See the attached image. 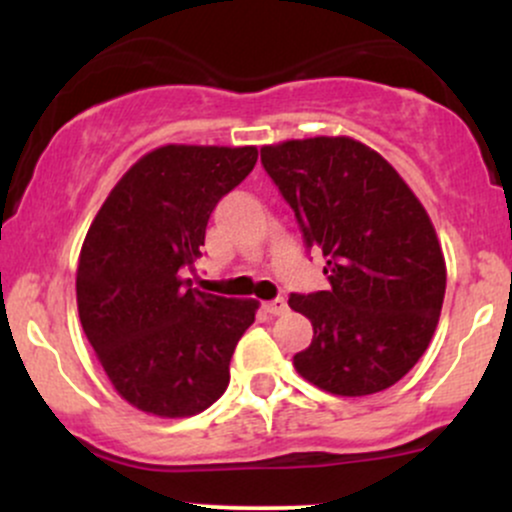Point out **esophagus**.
I'll use <instances>...</instances> for the list:
<instances>
[{
    "instance_id": "esophagus-1",
    "label": "esophagus",
    "mask_w": 512,
    "mask_h": 512,
    "mask_svg": "<svg viewBox=\"0 0 512 512\" xmlns=\"http://www.w3.org/2000/svg\"><path fill=\"white\" fill-rule=\"evenodd\" d=\"M264 310H267L269 315H284L286 310H289V303H286L284 298H274V301L264 303Z\"/></svg>"
}]
</instances>
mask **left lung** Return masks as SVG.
Masks as SVG:
<instances>
[{
    "mask_svg": "<svg viewBox=\"0 0 512 512\" xmlns=\"http://www.w3.org/2000/svg\"><path fill=\"white\" fill-rule=\"evenodd\" d=\"M260 154L305 245L327 257L330 289L289 298L313 322L293 366L339 397L387 390L424 356L443 308L445 257L424 204L351 137L289 139Z\"/></svg>",
    "mask_w": 512,
    "mask_h": 512,
    "instance_id": "1",
    "label": "left lung"
}]
</instances>
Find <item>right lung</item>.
<instances>
[{
    "label": "right lung",
    "instance_id": "1",
    "mask_svg": "<svg viewBox=\"0 0 512 512\" xmlns=\"http://www.w3.org/2000/svg\"><path fill=\"white\" fill-rule=\"evenodd\" d=\"M257 163V146L166 144L122 175L88 228L76 269L86 339L125 402L182 419L226 392L260 303L190 289L207 221Z\"/></svg>",
    "mask_w": 512,
    "mask_h": 512
}]
</instances>
